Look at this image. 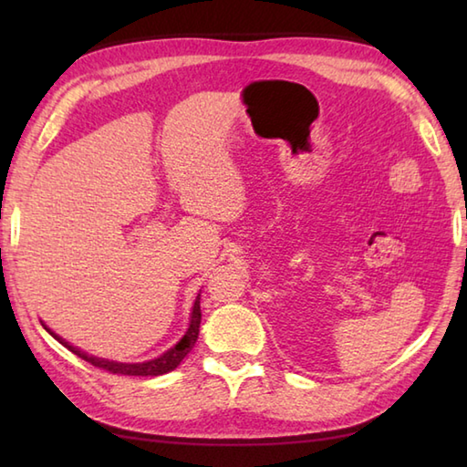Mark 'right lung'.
I'll list each match as a JSON object with an SVG mask.
<instances>
[{
	"label": "right lung",
	"mask_w": 467,
	"mask_h": 467,
	"mask_svg": "<svg viewBox=\"0 0 467 467\" xmlns=\"http://www.w3.org/2000/svg\"><path fill=\"white\" fill-rule=\"evenodd\" d=\"M201 295L196 296L194 301V306H192V315H191V325H188V329L184 333V337L181 341H178L172 349H168L166 353H162L161 357H156V359H150V361H144V363H118V361H108V359H100V357H94V355H88L80 349H76L74 345H69L67 341H64L62 337L56 335L52 329L46 331L54 337L56 341L62 343L64 347H67L69 351L76 353L78 357H82L84 361H88L94 367H100V369H106L110 373H116V375H142V377H148V375H164L168 371L176 369L178 365H181V361L184 359V357L191 353V349L194 347L196 339H198V329H201Z\"/></svg>",
	"instance_id": "right-lung-1"
}]
</instances>
